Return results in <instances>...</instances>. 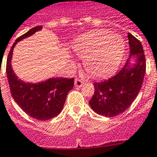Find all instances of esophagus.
I'll return each instance as SVG.
<instances>
[{
	"label": "esophagus",
	"mask_w": 157,
	"mask_h": 157,
	"mask_svg": "<svg viewBox=\"0 0 157 157\" xmlns=\"http://www.w3.org/2000/svg\"><path fill=\"white\" fill-rule=\"evenodd\" d=\"M83 80H80V79L79 78H76L75 79V86L77 87V88H80V87L82 86V84H83Z\"/></svg>",
	"instance_id": "obj_1"
}]
</instances>
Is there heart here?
Returning <instances> with one entry per match:
<instances>
[{"instance_id": "obj_1", "label": "heart", "mask_w": 157, "mask_h": 157, "mask_svg": "<svg viewBox=\"0 0 157 157\" xmlns=\"http://www.w3.org/2000/svg\"><path fill=\"white\" fill-rule=\"evenodd\" d=\"M72 47L79 57L84 58V66L88 74L96 78L112 73L125 51L123 39L105 29L88 32L75 41Z\"/></svg>"}]
</instances>
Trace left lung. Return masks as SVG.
I'll return each mask as SVG.
<instances>
[{
  "label": "left lung",
  "instance_id": "left-lung-1",
  "mask_svg": "<svg viewBox=\"0 0 157 157\" xmlns=\"http://www.w3.org/2000/svg\"><path fill=\"white\" fill-rule=\"evenodd\" d=\"M129 58L122 69L114 77L93 83L95 92L89 104L95 113L105 117L122 114L132 104L138 95L144 80L146 62L141 42L128 33ZM136 58L130 66V58Z\"/></svg>",
  "mask_w": 157,
  "mask_h": 157
}]
</instances>
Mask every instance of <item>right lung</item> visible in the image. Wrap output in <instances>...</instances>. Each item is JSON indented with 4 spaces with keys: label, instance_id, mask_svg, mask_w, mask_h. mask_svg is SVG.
I'll list each match as a JSON object with an SVG mask.
<instances>
[{
    "label": "right lung",
    "instance_id": "right-lung-1",
    "mask_svg": "<svg viewBox=\"0 0 157 157\" xmlns=\"http://www.w3.org/2000/svg\"><path fill=\"white\" fill-rule=\"evenodd\" d=\"M43 28L37 26L16 39L11 47L6 63V73L12 96L29 116L40 121L53 118L61 113L68 93L74 85V78H50L38 84L23 82L17 78L11 65L13 49L19 41Z\"/></svg>",
    "mask_w": 157,
    "mask_h": 157
}]
</instances>
